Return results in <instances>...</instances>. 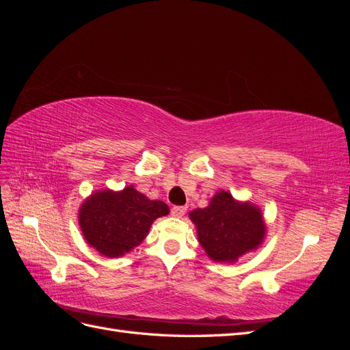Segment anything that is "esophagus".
Returning <instances> with one entry per match:
<instances>
[{"instance_id": "1", "label": "esophagus", "mask_w": 350, "mask_h": 350, "mask_svg": "<svg viewBox=\"0 0 350 350\" xmlns=\"http://www.w3.org/2000/svg\"><path fill=\"white\" fill-rule=\"evenodd\" d=\"M185 211H187L185 206H174L172 210H171V213L175 217H183L185 215Z\"/></svg>"}]
</instances>
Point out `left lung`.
I'll return each mask as SVG.
<instances>
[{"mask_svg": "<svg viewBox=\"0 0 350 350\" xmlns=\"http://www.w3.org/2000/svg\"><path fill=\"white\" fill-rule=\"evenodd\" d=\"M197 226L198 241L215 261L234 262L262 238L264 226L260 208L251 203H238L229 193L219 191L206 208L189 213Z\"/></svg>", "mask_w": 350, "mask_h": 350, "instance_id": "8db88e82", "label": "left lung"}]
</instances>
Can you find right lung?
Returning <instances> with one entry per match:
<instances>
[{
    "label": "right lung",
    "instance_id": "add662e5",
    "mask_svg": "<svg viewBox=\"0 0 350 350\" xmlns=\"http://www.w3.org/2000/svg\"><path fill=\"white\" fill-rule=\"evenodd\" d=\"M169 213L159 200H149L134 187L120 193L99 191L84 201L79 221L84 238L105 257H120L149 234L153 221Z\"/></svg>",
    "mask_w": 350,
    "mask_h": 350
}]
</instances>
